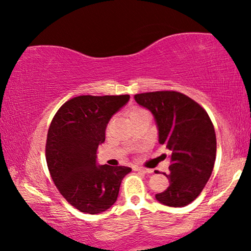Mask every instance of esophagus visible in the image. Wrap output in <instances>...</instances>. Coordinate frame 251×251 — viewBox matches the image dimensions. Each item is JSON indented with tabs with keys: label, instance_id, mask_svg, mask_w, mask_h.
Segmentation results:
<instances>
[{
	"label": "esophagus",
	"instance_id": "obj_1",
	"mask_svg": "<svg viewBox=\"0 0 251 251\" xmlns=\"http://www.w3.org/2000/svg\"><path fill=\"white\" fill-rule=\"evenodd\" d=\"M136 171H140V173H144V174H151L152 173V170L151 169H146V168H143V167H135L133 168Z\"/></svg>",
	"mask_w": 251,
	"mask_h": 251
}]
</instances>
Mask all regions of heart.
<instances>
[{
  "label": "heart",
  "mask_w": 251,
  "mask_h": 251,
  "mask_svg": "<svg viewBox=\"0 0 251 251\" xmlns=\"http://www.w3.org/2000/svg\"><path fill=\"white\" fill-rule=\"evenodd\" d=\"M142 111H143V109H133V111L130 113V116L133 115V114H136V113H138V112H142Z\"/></svg>",
  "instance_id": "heart-1"
}]
</instances>
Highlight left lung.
<instances>
[{
    "mask_svg": "<svg viewBox=\"0 0 251 251\" xmlns=\"http://www.w3.org/2000/svg\"><path fill=\"white\" fill-rule=\"evenodd\" d=\"M135 100L152 112L159 143L170 152V173L163 174L170 185L155 199L168 207H185L200 195L214 169V125L202 106L178 91L138 94Z\"/></svg>",
    "mask_w": 251,
    "mask_h": 251,
    "instance_id": "left-lung-1",
    "label": "left lung"
}]
</instances>
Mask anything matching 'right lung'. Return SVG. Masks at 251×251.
<instances>
[{
    "instance_id": "add662e5",
    "label": "right lung",
    "mask_w": 251,
    "mask_h": 251,
    "mask_svg": "<svg viewBox=\"0 0 251 251\" xmlns=\"http://www.w3.org/2000/svg\"><path fill=\"white\" fill-rule=\"evenodd\" d=\"M129 95L78 96L58 109L48 130L46 159L54 185L68 203L85 214L111 208L131 168L98 166L97 150L107 123Z\"/></svg>"
}]
</instances>
